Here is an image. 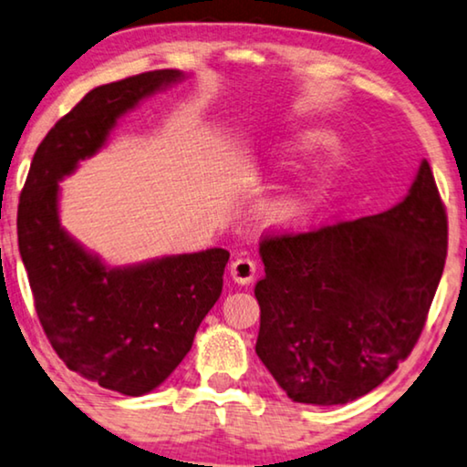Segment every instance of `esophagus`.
<instances>
[{
    "mask_svg": "<svg viewBox=\"0 0 467 467\" xmlns=\"http://www.w3.org/2000/svg\"><path fill=\"white\" fill-rule=\"evenodd\" d=\"M256 274V263L250 256H238L232 263V278L238 284H250Z\"/></svg>",
    "mask_w": 467,
    "mask_h": 467,
    "instance_id": "obj_1",
    "label": "esophagus"
}]
</instances>
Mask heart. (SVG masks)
Returning <instances> with one entry per match:
<instances>
[{"mask_svg":"<svg viewBox=\"0 0 467 467\" xmlns=\"http://www.w3.org/2000/svg\"><path fill=\"white\" fill-rule=\"evenodd\" d=\"M327 143V134L320 130H301L295 134L293 140L288 143V150L293 153H309L317 147ZM317 204V193H288L272 200L267 204V217L274 225L280 227H296L312 217Z\"/></svg>","mask_w":467,"mask_h":467,"instance_id":"heart-1","label":"heart"}]
</instances>
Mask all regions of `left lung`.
Instances as JSON below:
<instances>
[{"mask_svg":"<svg viewBox=\"0 0 467 467\" xmlns=\"http://www.w3.org/2000/svg\"><path fill=\"white\" fill-rule=\"evenodd\" d=\"M447 246V208L425 160L389 211L265 235L256 356L295 402L368 394L419 341Z\"/></svg>","mask_w":467,"mask_h":467,"instance_id":"8db88e82","label":"left lung"}]
</instances>
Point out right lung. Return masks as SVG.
Masks as SVG:
<instances>
[{"instance_id": "obj_1", "label": "right lung", "mask_w": 467, "mask_h": 467, "mask_svg": "<svg viewBox=\"0 0 467 467\" xmlns=\"http://www.w3.org/2000/svg\"><path fill=\"white\" fill-rule=\"evenodd\" d=\"M181 76L147 71L88 92L39 143L18 202V250L50 346L67 368L126 396L155 389L187 356L229 253L105 267L60 227L58 181L103 147L119 116Z\"/></svg>"}]
</instances>
